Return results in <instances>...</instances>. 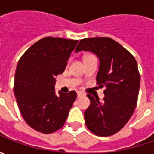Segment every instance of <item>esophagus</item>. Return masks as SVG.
Returning a JSON list of instances; mask_svg holds the SVG:
<instances>
[{"label":"esophagus","mask_w":154,"mask_h":154,"mask_svg":"<svg viewBox=\"0 0 154 154\" xmlns=\"http://www.w3.org/2000/svg\"><path fill=\"white\" fill-rule=\"evenodd\" d=\"M83 95H84V93H83V92H77V97H78V98H80V97H82Z\"/></svg>","instance_id":"34e87169"}]
</instances>
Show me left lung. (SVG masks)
<instances>
[{
	"mask_svg": "<svg viewBox=\"0 0 154 154\" xmlns=\"http://www.w3.org/2000/svg\"><path fill=\"white\" fill-rule=\"evenodd\" d=\"M89 51L98 57L96 80L104 87V98L88 94L90 105L84 112L86 127L98 136H109L121 130L136 107L140 89L137 62L120 44L109 38L81 39L75 52Z\"/></svg>",
	"mask_w": 154,
	"mask_h": 154,
	"instance_id": "1",
	"label": "left lung"
}]
</instances>
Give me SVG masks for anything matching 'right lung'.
Returning <instances> with one entry per match:
<instances>
[{"label":"right lung","mask_w":154,"mask_h":154,"mask_svg":"<svg viewBox=\"0 0 154 154\" xmlns=\"http://www.w3.org/2000/svg\"><path fill=\"white\" fill-rule=\"evenodd\" d=\"M78 40L47 37L32 45L17 64L14 94L25 121L33 129L51 134L64 125L77 98L55 90L56 77L67 67Z\"/></svg>","instance_id":"right-lung-1"}]
</instances>
